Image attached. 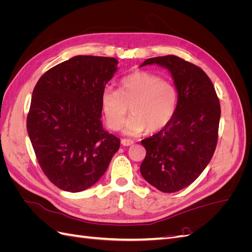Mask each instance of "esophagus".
I'll return each mask as SVG.
<instances>
[{
	"label": "esophagus",
	"instance_id": "34e87169",
	"mask_svg": "<svg viewBox=\"0 0 252 252\" xmlns=\"http://www.w3.org/2000/svg\"><path fill=\"white\" fill-rule=\"evenodd\" d=\"M121 144L123 145V146H131V145L133 144V141L132 140H128V139H122Z\"/></svg>",
	"mask_w": 252,
	"mask_h": 252
}]
</instances>
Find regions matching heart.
<instances>
[{"label":"heart","instance_id":"obj_1","mask_svg":"<svg viewBox=\"0 0 252 252\" xmlns=\"http://www.w3.org/2000/svg\"><path fill=\"white\" fill-rule=\"evenodd\" d=\"M178 94L173 84L158 75L144 70L127 74L120 81V89L105 88L101 107L111 130L123 124L128 107L132 116L123 128L127 135L156 132L168 125L177 109Z\"/></svg>","mask_w":252,"mask_h":252}]
</instances>
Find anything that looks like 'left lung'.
Returning a JSON list of instances; mask_svg holds the SVG:
<instances>
[{
	"label": "left lung",
	"mask_w": 252,
	"mask_h": 252,
	"mask_svg": "<svg viewBox=\"0 0 252 252\" xmlns=\"http://www.w3.org/2000/svg\"><path fill=\"white\" fill-rule=\"evenodd\" d=\"M168 69L178 91L177 109L168 125L142 141L146 157L142 177L159 191L187 187L203 172L215 154L220 106L213 84L200 67L175 56L145 60Z\"/></svg>",
	"instance_id": "8db88e82"
}]
</instances>
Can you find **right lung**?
<instances>
[{
  "instance_id": "add662e5",
  "label": "right lung",
  "mask_w": 252,
  "mask_h": 252,
  "mask_svg": "<svg viewBox=\"0 0 252 252\" xmlns=\"http://www.w3.org/2000/svg\"><path fill=\"white\" fill-rule=\"evenodd\" d=\"M118 60L77 56L37 81L27 131L43 172L60 189L80 192L101 179L120 148L103 128L101 95Z\"/></svg>"
}]
</instances>
